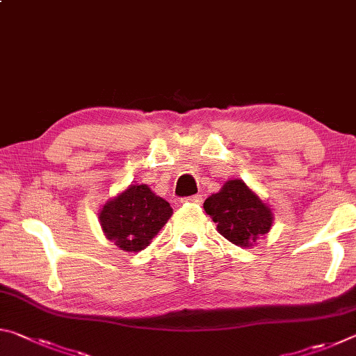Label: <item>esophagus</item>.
<instances>
[{"mask_svg":"<svg viewBox=\"0 0 356 356\" xmlns=\"http://www.w3.org/2000/svg\"><path fill=\"white\" fill-rule=\"evenodd\" d=\"M182 202L195 204V206H200V204L202 202V196L201 195H193V196H188V197H184Z\"/></svg>","mask_w":356,"mask_h":356,"instance_id":"1","label":"esophagus"}]
</instances>
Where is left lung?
Instances as JSON below:
<instances>
[{
  "label": "left lung",
  "mask_w": 356,
  "mask_h": 356,
  "mask_svg": "<svg viewBox=\"0 0 356 356\" xmlns=\"http://www.w3.org/2000/svg\"><path fill=\"white\" fill-rule=\"evenodd\" d=\"M216 229L229 242L248 248L259 236L270 231L273 215L242 180H229L204 202Z\"/></svg>",
  "instance_id": "left-lung-1"
}]
</instances>
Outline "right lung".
<instances>
[{
	"instance_id": "obj_1",
	"label": "right lung",
	"mask_w": 356,
	"mask_h": 356,
	"mask_svg": "<svg viewBox=\"0 0 356 356\" xmlns=\"http://www.w3.org/2000/svg\"><path fill=\"white\" fill-rule=\"evenodd\" d=\"M172 213L170 202L154 195L147 185H131L108 201L100 212L105 236L119 248L138 252L149 246Z\"/></svg>"
}]
</instances>
